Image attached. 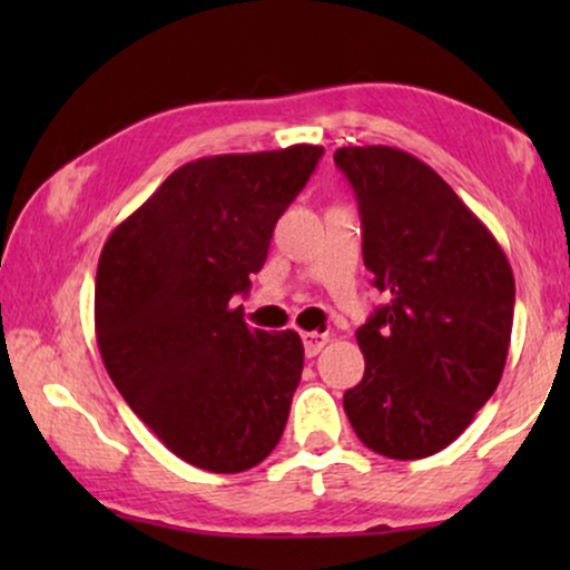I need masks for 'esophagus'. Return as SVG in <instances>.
I'll use <instances>...</instances> for the list:
<instances>
[{"label": "esophagus", "mask_w": 570, "mask_h": 570, "mask_svg": "<svg viewBox=\"0 0 570 570\" xmlns=\"http://www.w3.org/2000/svg\"><path fill=\"white\" fill-rule=\"evenodd\" d=\"M303 350H306L308 357H316L322 353L326 342H330V334H318V332H303Z\"/></svg>", "instance_id": "esophagus-1"}]
</instances>
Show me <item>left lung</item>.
Returning a JSON list of instances; mask_svg holds the SVG:
<instances>
[{"label":"left lung","mask_w":570,"mask_h":570,"mask_svg":"<svg viewBox=\"0 0 570 570\" xmlns=\"http://www.w3.org/2000/svg\"><path fill=\"white\" fill-rule=\"evenodd\" d=\"M353 184L363 262L389 295L355 332L363 381L345 392L350 425L389 459L446 449L493 396L513 326V272L478 215L415 155L340 147Z\"/></svg>","instance_id":"left-lung-1"}]
</instances>
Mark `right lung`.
Here are the masks:
<instances>
[{
    "instance_id": "add662e5",
    "label": "right lung",
    "mask_w": 570,
    "mask_h": 570,
    "mask_svg": "<svg viewBox=\"0 0 570 570\" xmlns=\"http://www.w3.org/2000/svg\"><path fill=\"white\" fill-rule=\"evenodd\" d=\"M322 155L293 145L186 163L100 252L96 337L108 376L199 470H252L285 431L303 342L293 330H248L233 298L248 293L279 215Z\"/></svg>"
}]
</instances>
